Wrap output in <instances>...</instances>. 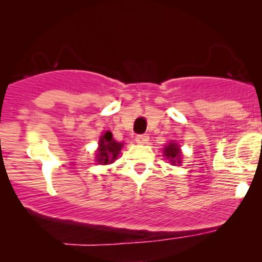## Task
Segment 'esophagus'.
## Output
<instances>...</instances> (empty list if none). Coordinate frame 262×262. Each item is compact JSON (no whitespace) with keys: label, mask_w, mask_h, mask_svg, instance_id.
I'll use <instances>...</instances> for the list:
<instances>
[{"label":"esophagus","mask_w":262,"mask_h":262,"mask_svg":"<svg viewBox=\"0 0 262 262\" xmlns=\"http://www.w3.org/2000/svg\"><path fill=\"white\" fill-rule=\"evenodd\" d=\"M135 140H137L138 144H146L149 141V137L148 135H137V138H135Z\"/></svg>","instance_id":"34e87169"}]
</instances>
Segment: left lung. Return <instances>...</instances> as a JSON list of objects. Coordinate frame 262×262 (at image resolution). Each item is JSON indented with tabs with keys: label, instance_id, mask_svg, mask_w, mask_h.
<instances>
[{
	"label": "left lung",
	"instance_id": "8db88e82",
	"mask_svg": "<svg viewBox=\"0 0 262 262\" xmlns=\"http://www.w3.org/2000/svg\"><path fill=\"white\" fill-rule=\"evenodd\" d=\"M181 149L180 145L175 141H170L166 146L164 148V156L169 160L172 165L181 164Z\"/></svg>",
	"mask_w": 262,
	"mask_h": 262
}]
</instances>
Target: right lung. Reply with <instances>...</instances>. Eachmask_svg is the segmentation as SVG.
Masks as SVG:
<instances>
[{"mask_svg": "<svg viewBox=\"0 0 262 262\" xmlns=\"http://www.w3.org/2000/svg\"><path fill=\"white\" fill-rule=\"evenodd\" d=\"M123 148V143L113 139L111 132H104L98 140V149L96 151V161L101 165L112 164L118 158Z\"/></svg>", "mask_w": 262, "mask_h": 262, "instance_id": "obj_1", "label": "right lung"}]
</instances>
